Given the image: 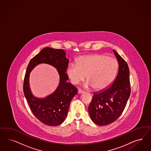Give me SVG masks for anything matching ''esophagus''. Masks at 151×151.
Instances as JSON below:
<instances>
[{"label": "esophagus", "instance_id": "1", "mask_svg": "<svg viewBox=\"0 0 151 151\" xmlns=\"http://www.w3.org/2000/svg\"><path fill=\"white\" fill-rule=\"evenodd\" d=\"M84 93V91H83V90H82V89H78V94H82V93Z\"/></svg>", "mask_w": 151, "mask_h": 151}]
</instances>
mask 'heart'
Wrapping results in <instances>:
<instances>
[{
	"label": "heart",
	"instance_id": "b5f03b06",
	"mask_svg": "<svg viewBox=\"0 0 151 151\" xmlns=\"http://www.w3.org/2000/svg\"><path fill=\"white\" fill-rule=\"evenodd\" d=\"M117 70L115 59L103 54H92L79 57L76 64H69L67 74L73 84H77L86 77L87 81L84 83V87L102 91L112 83Z\"/></svg>",
	"mask_w": 151,
	"mask_h": 151
}]
</instances>
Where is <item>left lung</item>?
I'll return each mask as SVG.
<instances>
[{
    "label": "left lung",
    "instance_id": "1",
    "mask_svg": "<svg viewBox=\"0 0 151 151\" xmlns=\"http://www.w3.org/2000/svg\"><path fill=\"white\" fill-rule=\"evenodd\" d=\"M113 52L119 65L117 77L106 90L93 94L88 107L91 119L99 126L109 124L118 119L126 107L131 94L128 64L114 50Z\"/></svg>",
    "mask_w": 151,
    "mask_h": 151
}]
</instances>
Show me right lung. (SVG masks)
Here are the masks:
<instances>
[{"label": "right lung", "mask_w": 151, "mask_h": 151, "mask_svg": "<svg viewBox=\"0 0 151 151\" xmlns=\"http://www.w3.org/2000/svg\"><path fill=\"white\" fill-rule=\"evenodd\" d=\"M69 59L63 49L49 47L43 49L29 62L25 76L23 91L30 108L40 122L50 126H57L62 123L67 116L70 103L78 93V90L72 84L67 82ZM53 66L59 73L60 82L55 92L43 98L35 97L29 84V73L40 63Z\"/></svg>", "instance_id": "1"}]
</instances>
